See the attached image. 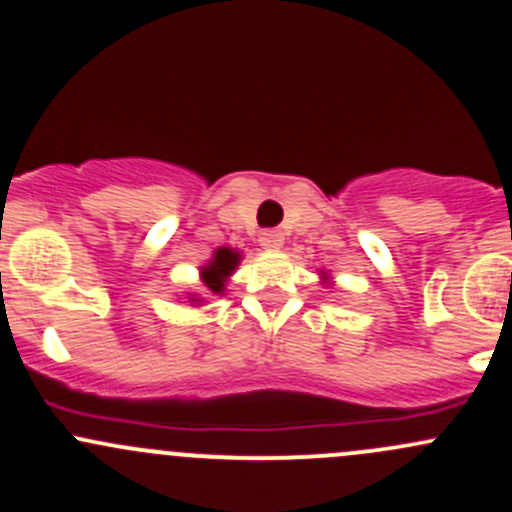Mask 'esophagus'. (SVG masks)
Listing matches in <instances>:
<instances>
[{"label":"esophagus","instance_id":"obj_1","mask_svg":"<svg viewBox=\"0 0 512 512\" xmlns=\"http://www.w3.org/2000/svg\"><path fill=\"white\" fill-rule=\"evenodd\" d=\"M260 245L265 250H279L284 245V235L279 230H262L260 233Z\"/></svg>","mask_w":512,"mask_h":512}]
</instances>
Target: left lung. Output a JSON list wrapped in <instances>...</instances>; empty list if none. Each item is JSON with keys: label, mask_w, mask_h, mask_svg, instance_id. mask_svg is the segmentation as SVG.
Here are the masks:
<instances>
[{"label": "left lung", "mask_w": 512, "mask_h": 512, "mask_svg": "<svg viewBox=\"0 0 512 512\" xmlns=\"http://www.w3.org/2000/svg\"><path fill=\"white\" fill-rule=\"evenodd\" d=\"M319 274H321V284H324V287H333V282H331V274H328L326 270H321Z\"/></svg>", "instance_id": "8db88e82"}]
</instances>
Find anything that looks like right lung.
<instances>
[{
	"label": "right lung",
	"mask_w": 512,
	"mask_h": 512,
	"mask_svg": "<svg viewBox=\"0 0 512 512\" xmlns=\"http://www.w3.org/2000/svg\"><path fill=\"white\" fill-rule=\"evenodd\" d=\"M240 260L242 252L233 250V247H218V250H213L211 260H206V265L198 267V277H201V284L206 287V292L215 294V297H223L225 284L233 277V272L238 270ZM186 301L193 306H203L206 297H201L196 292H188Z\"/></svg>",
	"instance_id": "right-lung-1"
}]
</instances>
